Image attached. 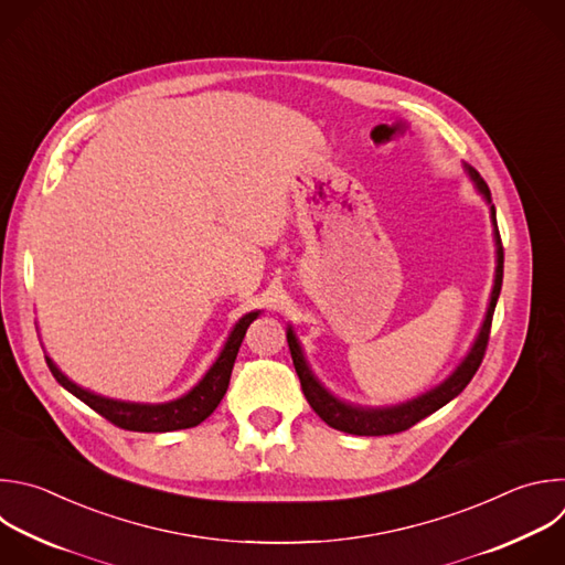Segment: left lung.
<instances>
[{
	"instance_id": "1",
	"label": "left lung",
	"mask_w": 565,
	"mask_h": 565,
	"mask_svg": "<svg viewBox=\"0 0 565 565\" xmlns=\"http://www.w3.org/2000/svg\"><path fill=\"white\" fill-rule=\"evenodd\" d=\"M470 181L475 183L477 193L486 200V204L490 206V222L494 226L492 235H494V253H497V266H494V284H492V292H490V303L483 317V323L470 345V350L466 352V356L457 363V367L448 374V377L437 384L435 388L402 402V404H393V406H359V404H350L345 399L334 397L319 380L317 374L312 372L310 363L303 356L301 343L292 330V326L286 328V339H288V348L292 354V363L295 370L299 374L301 382V391L310 404V408L334 430L348 433V435H359V437H382V435H395L402 430L413 428L417 422L426 419L428 415L437 413L439 408H444L448 402H452L475 377V372L481 365V359L486 354V345H488V334H490V326H492V315H494V306L501 292V281H503V246H501V237H499V228H497V211L490 198V188L483 181V177L468 163H463Z\"/></svg>"
}]
</instances>
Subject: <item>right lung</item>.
I'll list each match as a JSON object with an SVG mask.
<instances>
[{"label": "right lung", "mask_w": 565, "mask_h": 565, "mask_svg": "<svg viewBox=\"0 0 565 565\" xmlns=\"http://www.w3.org/2000/svg\"><path fill=\"white\" fill-rule=\"evenodd\" d=\"M262 315V310L246 312L231 330L220 356L213 361V365L206 370L204 377L188 391L185 395L163 402V404H137V402H121V399H110L104 395H97L88 388H82L73 380H68L66 374L57 367V363L46 354V363L53 372V377L64 386L71 395H75L79 402L90 406L95 413L106 417L110 424L124 428V430H135V433H170V430H183V428H193L200 426L204 419H209L220 402L224 399L228 384H231V372L239 352V345L244 341V334L248 326Z\"/></svg>", "instance_id": "right-lung-1"}]
</instances>
